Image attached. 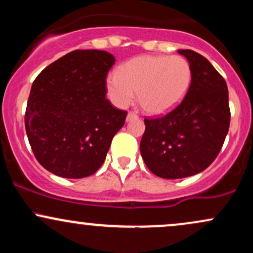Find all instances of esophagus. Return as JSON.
Returning a JSON list of instances; mask_svg holds the SVG:
<instances>
[{"label": "esophagus", "instance_id": "esophagus-1", "mask_svg": "<svg viewBox=\"0 0 253 253\" xmlns=\"http://www.w3.org/2000/svg\"><path fill=\"white\" fill-rule=\"evenodd\" d=\"M136 118H138V115H136L134 112H128V114H127V121H130V120H133V119H136Z\"/></svg>", "mask_w": 253, "mask_h": 253}]
</instances>
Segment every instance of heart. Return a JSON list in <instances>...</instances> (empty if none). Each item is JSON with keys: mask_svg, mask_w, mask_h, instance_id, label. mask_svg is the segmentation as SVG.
I'll list each match as a JSON object with an SVG mask.
<instances>
[{"mask_svg": "<svg viewBox=\"0 0 253 253\" xmlns=\"http://www.w3.org/2000/svg\"><path fill=\"white\" fill-rule=\"evenodd\" d=\"M191 64L182 56H140L107 78V94L119 108L134 100L146 113L161 115L184 100L193 83Z\"/></svg>", "mask_w": 253, "mask_h": 253, "instance_id": "b5f03b06", "label": "heart"}]
</instances>
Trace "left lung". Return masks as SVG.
<instances>
[{"label":"left lung","instance_id":"8db88e82","mask_svg":"<svg viewBox=\"0 0 253 253\" xmlns=\"http://www.w3.org/2000/svg\"><path fill=\"white\" fill-rule=\"evenodd\" d=\"M194 77L189 92L163 117L146 118L140 153L152 173L176 179L207 169L219 155L231 120L227 84L205 57L179 50Z\"/></svg>","mask_w":253,"mask_h":253}]
</instances>
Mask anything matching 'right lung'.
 I'll use <instances>...</instances> for the list:
<instances>
[{
	"label": "right lung",
	"instance_id": "obj_1",
	"mask_svg": "<svg viewBox=\"0 0 253 253\" xmlns=\"http://www.w3.org/2000/svg\"><path fill=\"white\" fill-rule=\"evenodd\" d=\"M115 58L106 51L76 50L46 66L30 92L25 114L37 161L54 175L84 178L100 169L127 112L106 98Z\"/></svg>",
	"mask_w": 253,
	"mask_h": 253
}]
</instances>
